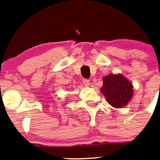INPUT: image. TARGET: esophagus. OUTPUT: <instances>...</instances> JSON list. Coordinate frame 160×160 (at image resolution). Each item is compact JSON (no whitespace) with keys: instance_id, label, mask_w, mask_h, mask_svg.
<instances>
[{"instance_id":"1","label":"esophagus","mask_w":160,"mask_h":160,"mask_svg":"<svg viewBox=\"0 0 160 160\" xmlns=\"http://www.w3.org/2000/svg\"><path fill=\"white\" fill-rule=\"evenodd\" d=\"M83 83L86 87H89L90 84V80H87V79H84V80H83Z\"/></svg>"}]
</instances>
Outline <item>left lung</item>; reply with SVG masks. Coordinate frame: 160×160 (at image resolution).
<instances>
[{
    "label": "left lung",
    "instance_id": "obj_1",
    "mask_svg": "<svg viewBox=\"0 0 160 160\" xmlns=\"http://www.w3.org/2000/svg\"><path fill=\"white\" fill-rule=\"evenodd\" d=\"M101 92L112 107L122 108L133 96V85L122 74H109L103 78Z\"/></svg>",
    "mask_w": 160,
    "mask_h": 160
}]
</instances>
